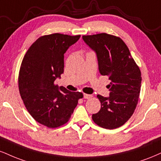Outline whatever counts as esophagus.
<instances>
[{
  "mask_svg": "<svg viewBox=\"0 0 161 161\" xmlns=\"http://www.w3.org/2000/svg\"><path fill=\"white\" fill-rule=\"evenodd\" d=\"M84 98L85 99H91V98H92V95L88 94H84Z\"/></svg>",
  "mask_w": 161,
  "mask_h": 161,
  "instance_id": "1",
  "label": "esophagus"
}]
</instances>
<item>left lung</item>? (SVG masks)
<instances>
[{
	"label": "left lung",
	"mask_w": 161,
	"mask_h": 161,
	"mask_svg": "<svg viewBox=\"0 0 161 161\" xmlns=\"http://www.w3.org/2000/svg\"><path fill=\"white\" fill-rule=\"evenodd\" d=\"M82 39L96 52L100 74L111 80L109 97L100 94L101 108L93 114L94 122L105 129L121 127L132 116L141 89L140 69L125 42L119 36L101 33L84 35Z\"/></svg>",
	"instance_id": "1"
}]
</instances>
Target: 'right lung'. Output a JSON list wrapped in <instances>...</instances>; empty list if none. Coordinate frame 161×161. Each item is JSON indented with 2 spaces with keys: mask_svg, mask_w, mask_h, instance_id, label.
<instances>
[{
  "mask_svg": "<svg viewBox=\"0 0 161 161\" xmlns=\"http://www.w3.org/2000/svg\"><path fill=\"white\" fill-rule=\"evenodd\" d=\"M79 38L58 33L42 36L22 60L19 73L21 97L33 119L49 128L67 123L83 97L82 93L58 88L55 83L64 73V55Z\"/></svg>",
  "mask_w": 161,
  "mask_h": 161,
  "instance_id": "obj_1",
  "label": "right lung"
}]
</instances>
